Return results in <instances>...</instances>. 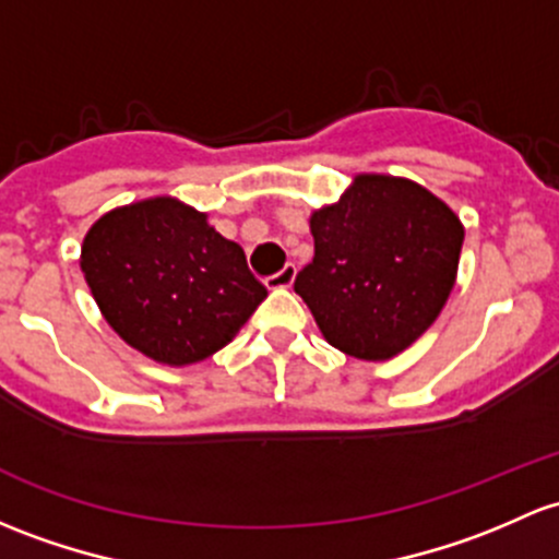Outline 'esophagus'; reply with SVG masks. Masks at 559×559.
I'll list each match as a JSON object with an SVG mask.
<instances>
[{"label": "esophagus", "mask_w": 559, "mask_h": 559, "mask_svg": "<svg viewBox=\"0 0 559 559\" xmlns=\"http://www.w3.org/2000/svg\"><path fill=\"white\" fill-rule=\"evenodd\" d=\"M295 275H297L295 264H286V267L278 270V273L267 275V278H264V286H267V289H289V286L295 284Z\"/></svg>", "instance_id": "obj_1"}]
</instances>
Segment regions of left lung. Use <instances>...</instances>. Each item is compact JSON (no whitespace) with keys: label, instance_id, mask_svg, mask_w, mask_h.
Instances as JSON below:
<instances>
[{"label":"left lung","instance_id":"1","mask_svg":"<svg viewBox=\"0 0 559 559\" xmlns=\"http://www.w3.org/2000/svg\"><path fill=\"white\" fill-rule=\"evenodd\" d=\"M310 233L316 254L295 292L334 348L383 361L437 321L455 284L463 227L420 185L356 176L340 203L310 216Z\"/></svg>","mask_w":559,"mask_h":559}]
</instances>
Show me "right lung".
Returning a JSON list of instances; mask_svg holds the SVG:
<instances>
[{
  "label": "right lung",
  "mask_w": 559,
  "mask_h": 559,
  "mask_svg": "<svg viewBox=\"0 0 559 559\" xmlns=\"http://www.w3.org/2000/svg\"><path fill=\"white\" fill-rule=\"evenodd\" d=\"M80 267L109 326L176 367L225 348L267 297L243 249L174 198L102 216L85 235Z\"/></svg>",
  "instance_id": "1"
}]
</instances>
